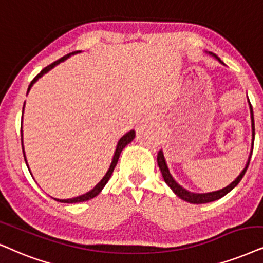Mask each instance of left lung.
Listing matches in <instances>:
<instances>
[{
    "label": "left lung",
    "instance_id": "obj_1",
    "mask_svg": "<svg viewBox=\"0 0 263 263\" xmlns=\"http://www.w3.org/2000/svg\"><path fill=\"white\" fill-rule=\"evenodd\" d=\"M209 54L211 55V57H215L217 59L218 62L221 63V64L224 65V63L221 61L220 58L217 57V55L214 54V53L209 52ZM248 102H249V107H250V114H251V128H252V143H251V152H250V155H249V159H248V162L247 165H245L244 170L240 172V175L238 176L237 178L234 179L233 182H232L231 184H228L227 187L220 189V191H215V192H210V193H193V192H189L187 189L182 187L181 184H178L177 182H176V179L172 177L170 170H168L167 167V164H166V160H165V156H164V153L162 151L159 152L158 154V165H159V168H160L161 174H162V177H164V181L165 183L168 185L172 189V192L175 193L176 195H177L178 198H181L182 200L184 201H188L191 202V204H206V202H211V201H215V200H218V199H221L222 197H224L226 194H228L229 192L232 191V189L235 188L238 185L239 182L241 181L242 176L245 175V172L248 170V166L250 164V159H251V155H252V149H254V141H255V121H254V111H252V107H251V103L249 101L248 98Z\"/></svg>",
    "mask_w": 263,
    "mask_h": 263
}]
</instances>
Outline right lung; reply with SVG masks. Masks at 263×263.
I'll list each match as a JSON object with an SVG mask.
<instances>
[{"label":"right lung","mask_w":263,"mask_h":263,"mask_svg":"<svg viewBox=\"0 0 263 263\" xmlns=\"http://www.w3.org/2000/svg\"><path fill=\"white\" fill-rule=\"evenodd\" d=\"M76 53H80V51H76V52L69 53V54L64 55V57H63V58L58 59V61H55L54 63H52L51 65L46 66V68L43 69V70H41V72H40V74H39L37 76H36V78H35L34 80H32L31 82H30V85H29V87H28V93H29L30 89H31L32 86H34L35 82L37 81V80H39L40 78H42V76L45 75V74H47V72H48L49 70H52V69L54 68V66H57V65L59 64V63H62V62L66 61V59H68L69 57H71L72 54H76ZM24 107H25V103H24V105H23V112H24ZM21 134H22V147H23V154H24V159H25L26 166H28V168H29L28 161H26L25 152H24V144H23V121H22ZM135 137H136V132H135V129H131V131H128L127 134H125L124 136H122V137H121L120 139H119L118 144H116V149H115V152H114V155H112L111 164H110V166H109V168H108L107 174H105V175H104V177H103V178L101 179V181H99L98 183L95 185V188L91 189V191L87 192V193H85V194L79 195V197H75V198H71V199H57V198H53V199H54V200L59 201V202H65V204H75V202L87 201V200H89V199H93L95 197H97V195L99 194V193L102 192V189L104 188V185L108 183L109 178L111 177L112 171H114L115 166H116V164H118V160H119V158H120V154H121L122 149H124V148L126 147V145L128 144V143H131L132 141H134V138H135ZM29 171H30V170H29ZM30 174H31V172H30Z\"/></svg>","instance_id":"add662e5"}]
</instances>
